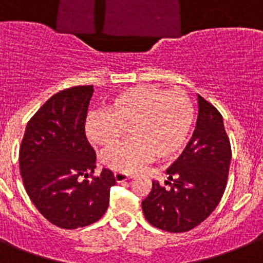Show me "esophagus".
Wrapping results in <instances>:
<instances>
[{
    "label": "esophagus",
    "instance_id": "obj_1",
    "mask_svg": "<svg viewBox=\"0 0 263 263\" xmlns=\"http://www.w3.org/2000/svg\"><path fill=\"white\" fill-rule=\"evenodd\" d=\"M114 177H116L117 183H123V181H126V180L132 179V176L127 175L125 172H116L114 173Z\"/></svg>",
    "mask_w": 263,
    "mask_h": 263
}]
</instances>
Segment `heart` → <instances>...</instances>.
<instances>
[{
  "instance_id": "heart-1",
  "label": "heart",
  "mask_w": 263,
  "mask_h": 263,
  "mask_svg": "<svg viewBox=\"0 0 263 263\" xmlns=\"http://www.w3.org/2000/svg\"><path fill=\"white\" fill-rule=\"evenodd\" d=\"M195 123V107L183 91L141 84L114 98L107 111L91 112L86 134L92 145L111 146L130 129L133 138L101 156L117 172H136L145 162L172 158L183 151Z\"/></svg>"
}]
</instances>
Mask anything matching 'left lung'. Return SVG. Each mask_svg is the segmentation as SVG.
<instances>
[{
	"label": "left lung",
	"instance_id": "left-lung-1",
	"mask_svg": "<svg viewBox=\"0 0 263 263\" xmlns=\"http://www.w3.org/2000/svg\"><path fill=\"white\" fill-rule=\"evenodd\" d=\"M196 127L177 160L166 169L165 185L152 181L142 201L145 219L168 233H185L212 214L224 194L231 146L220 112L197 94Z\"/></svg>",
	"mask_w": 263,
	"mask_h": 263
}]
</instances>
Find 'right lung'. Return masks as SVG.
<instances>
[{
	"instance_id": "right-lung-1",
	"label": "right lung",
	"mask_w": 263,
	"mask_h": 263,
	"mask_svg": "<svg viewBox=\"0 0 263 263\" xmlns=\"http://www.w3.org/2000/svg\"><path fill=\"white\" fill-rule=\"evenodd\" d=\"M92 92V86H79L49 98L28 122L20 147V173L28 196L60 229H79L99 220L116 184L106 168L87 180L97 166L95 152L84 134Z\"/></svg>"
}]
</instances>
